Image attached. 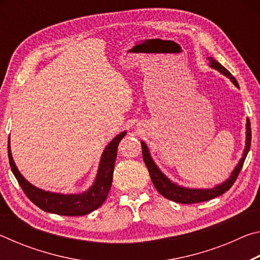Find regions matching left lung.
I'll return each mask as SVG.
<instances>
[{
  "label": "left lung",
  "instance_id": "1",
  "mask_svg": "<svg viewBox=\"0 0 260 260\" xmlns=\"http://www.w3.org/2000/svg\"><path fill=\"white\" fill-rule=\"evenodd\" d=\"M209 60V67L214 70H217L222 76L230 79L236 88L239 87L236 79L232 76V74L227 71V70L219 63L218 60H215L212 57H208ZM141 146H142V156L143 160L146 162V166L148 167L149 174H150L151 181L153 186L158 190V192L165 197V199L177 202V203L182 204H192V203H200V202H205L209 200H212L214 197H218L222 195L223 192L230 190V188L233 186V183L235 182V180L239 175L240 171L242 170V166L244 164V160L246 158V155L250 150V146H251V127H250V120L249 118L246 119L245 124V146L242 157L240 158L239 162H237L234 170L232 171L226 181L217 184L215 187L212 188H189L183 187L180 184L175 183L172 180L169 179L166 175L161 172V170L157 166L155 160L152 159L151 153L149 151V148L144 141H141Z\"/></svg>",
  "mask_w": 260,
  "mask_h": 260
}]
</instances>
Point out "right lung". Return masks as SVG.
<instances>
[{
    "label": "right lung",
    "mask_w": 260,
    "mask_h": 260,
    "mask_svg": "<svg viewBox=\"0 0 260 260\" xmlns=\"http://www.w3.org/2000/svg\"><path fill=\"white\" fill-rule=\"evenodd\" d=\"M126 133V131L121 132L117 136H114L107 144L102 155H101L98 173H96V178L93 184L87 190L82 192L63 193L43 190V189L35 187L34 184L27 181L23 177V174L19 172L18 167L16 166V162L11 153L10 136H9L8 156L9 161H10L11 171L16 177L17 181L20 184V187L23 188L26 196L41 210L49 213L69 215V217H72V215H85L99 209L104 203V201L107 200L112 184L113 169L117 158L118 144H119Z\"/></svg>",
    "instance_id": "right-lung-1"
}]
</instances>
